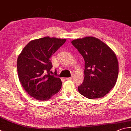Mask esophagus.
Segmentation results:
<instances>
[{"label": "esophagus", "instance_id": "obj_1", "mask_svg": "<svg viewBox=\"0 0 131 131\" xmlns=\"http://www.w3.org/2000/svg\"><path fill=\"white\" fill-rule=\"evenodd\" d=\"M66 79L67 80V81H70V80H72V78L71 77V78H66Z\"/></svg>", "mask_w": 131, "mask_h": 131}]
</instances>
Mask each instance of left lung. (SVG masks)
Wrapping results in <instances>:
<instances>
[{
  "instance_id": "left-lung-1",
  "label": "left lung",
  "mask_w": 131,
  "mask_h": 131,
  "mask_svg": "<svg viewBox=\"0 0 131 131\" xmlns=\"http://www.w3.org/2000/svg\"><path fill=\"white\" fill-rule=\"evenodd\" d=\"M84 60V81L78 91L84 97L95 99L104 97L115 86L118 75L116 54L106 43L94 37L72 41Z\"/></svg>"
}]
</instances>
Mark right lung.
<instances>
[{
    "label": "right lung",
    "mask_w": 131,
    "mask_h": 131,
    "mask_svg": "<svg viewBox=\"0 0 131 131\" xmlns=\"http://www.w3.org/2000/svg\"><path fill=\"white\" fill-rule=\"evenodd\" d=\"M66 41L49 37L32 40L18 56L19 80L25 90L36 100L48 101L60 90L62 83L56 71L54 75L50 74V57Z\"/></svg>",
    "instance_id": "right-lung-1"
}]
</instances>
